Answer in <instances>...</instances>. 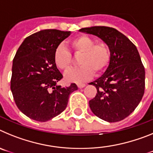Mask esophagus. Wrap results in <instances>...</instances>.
Wrapping results in <instances>:
<instances>
[{"instance_id": "esophagus-1", "label": "esophagus", "mask_w": 153, "mask_h": 153, "mask_svg": "<svg viewBox=\"0 0 153 153\" xmlns=\"http://www.w3.org/2000/svg\"><path fill=\"white\" fill-rule=\"evenodd\" d=\"M85 86H86V84H85V83H77V86L79 87V88H83Z\"/></svg>"}]
</instances>
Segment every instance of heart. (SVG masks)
I'll return each instance as SVG.
<instances>
[{"instance_id":"b5f03b06","label":"heart","mask_w":153,"mask_h":153,"mask_svg":"<svg viewBox=\"0 0 153 153\" xmlns=\"http://www.w3.org/2000/svg\"><path fill=\"white\" fill-rule=\"evenodd\" d=\"M69 49L79 55L80 66L70 70L65 76L70 82H82L90 78L93 73L97 75L107 67L110 60V51L105 42H96L86 35H79L68 42ZM53 60L56 67L67 71L72 63V56L66 47L60 45L55 50Z\"/></svg>"}]
</instances>
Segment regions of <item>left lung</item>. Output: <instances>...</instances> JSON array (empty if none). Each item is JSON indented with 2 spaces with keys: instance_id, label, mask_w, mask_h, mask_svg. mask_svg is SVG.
Segmentation results:
<instances>
[{
  "instance_id": "obj_1",
  "label": "left lung",
  "mask_w": 153,
  "mask_h": 153,
  "mask_svg": "<svg viewBox=\"0 0 153 153\" xmlns=\"http://www.w3.org/2000/svg\"><path fill=\"white\" fill-rule=\"evenodd\" d=\"M79 31L100 37L110 51L106 72L90 83L97 90L89 102L90 109L109 123L121 121L134 111L145 92V68L137 48L115 28L96 26Z\"/></svg>"
}]
</instances>
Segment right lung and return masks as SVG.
<instances>
[{
  "label": "right lung",
  "instance_id": "1",
  "mask_svg": "<svg viewBox=\"0 0 153 153\" xmlns=\"http://www.w3.org/2000/svg\"><path fill=\"white\" fill-rule=\"evenodd\" d=\"M70 31L44 30L25 38L13 60L10 90L18 109L27 117L46 122L66 109L75 83L61 87L63 75L53 60L55 50Z\"/></svg>",
  "mask_w": 153,
  "mask_h": 153
}]
</instances>
